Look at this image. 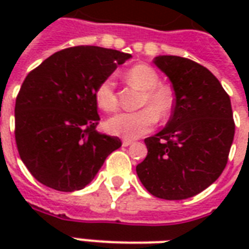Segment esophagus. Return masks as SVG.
<instances>
[{
  "mask_svg": "<svg viewBox=\"0 0 249 249\" xmlns=\"http://www.w3.org/2000/svg\"><path fill=\"white\" fill-rule=\"evenodd\" d=\"M130 144H133L132 140H123V146H129Z\"/></svg>",
  "mask_w": 249,
  "mask_h": 249,
  "instance_id": "1",
  "label": "esophagus"
}]
</instances>
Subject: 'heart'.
<instances>
[{"instance_id": "1", "label": "heart", "mask_w": 249, "mask_h": 249, "mask_svg": "<svg viewBox=\"0 0 249 249\" xmlns=\"http://www.w3.org/2000/svg\"><path fill=\"white\" fill-rule=\"evenodd\" d=\"M126 80L142 90L140 107L145 108L136 112H121L107 121V130L123 139H137L151 132L156 125L157 117L167 120L175 108V93L172 88L160 84L156 71L145 64H139L126 71ZM94 101L104 112H113L117 108L116 82L113 76L100 81L94 89Z\"/></svg>"}]
</instances>
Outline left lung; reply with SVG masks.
I'll use <instances>...</instances> for the list:
<instances>
[{"label": "left lung", "mask_w": 249, "mask_h": 249, "mask_svg": "<svg viewBox=\"0 0 249 249\" xmlns=\"http://www.w3.org/2000/svg\"><path fill=\"white\" fill-rule=\"evenodd\" d=\"M153 62L172 82L175 108L167 126L144 140L148 155L136 172L153 196L184 200L224 171L235 136L231 100L197 62L178 56H159Z\"/></svg>", "instance_id": "1"}]
</instances>
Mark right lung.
I'll use <instances>...</instances> for the list:
<instances>
[{"instance_id":"obj_1","label":"right lung","mask_w":249,"mask_h":249,"mask_svg":"<svg viewBox=\"0 0 249 249\" xmlns=\"http://www.w3.org/2000/svg\"><path fill=\"white\" fill-rule=\"evenodd\" d=\"M130 54L100 46H71L30 71L16 100V144L32 176L73 192L88 185L119 137L96 130L94 89Z\"/></svg>"}]
</instances>
